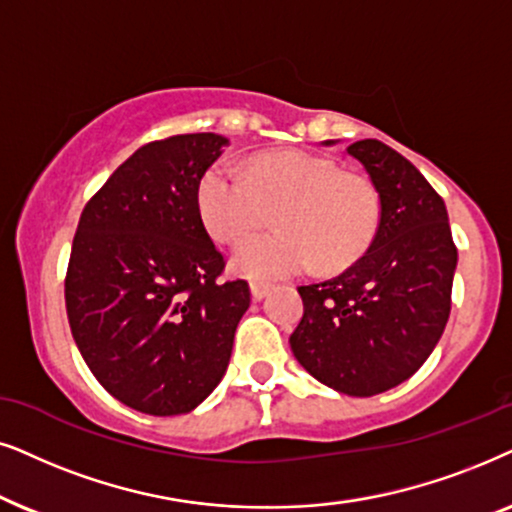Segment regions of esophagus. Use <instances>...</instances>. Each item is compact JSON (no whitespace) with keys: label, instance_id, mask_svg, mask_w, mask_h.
<instances>
[{"label":"esophagus","instance_id":"34e87169","mask_svg":"<svg viewBox=\"0 0 512 512\" xmlns=\"http://www.w3.org/2000/svg\"><path fill=\"white\" fill-rule=\"evenodd\" d=\"M269 290H271V285H267V283H260V281L250 283V292H252V299H255V302H260V299L267 297Z\"/></svg>","mask_w":512,"mask_h":512}]
</instances>
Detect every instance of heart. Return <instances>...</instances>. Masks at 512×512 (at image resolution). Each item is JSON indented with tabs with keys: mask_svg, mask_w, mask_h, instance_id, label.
Masks as SVG:
<instances>
[{
	"mask_svg": "<svg viewBox=\"0 0 512 512\" xmlns=\"http://www.w3.org/2000/svg\"><path fill=\"white\" fill-rule=\"evenodd\" d=\"M276 207L278 231L236 250L238 274L278 281L302 274L313 257L323 267L351 262L370 243L379 220V199L367 177L309 152L257 156L248 173L215 163L201 177V220L215 241L241 243L267 224Z\"/></svg>",
	"mask_w": 512,
	"mask_h": 512,
	"instance_id": "b5f03b06",
	"label": "heart"
}]
</instances>
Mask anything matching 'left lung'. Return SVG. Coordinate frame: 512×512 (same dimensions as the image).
<instances>
[{
    "mask_svg": "<svg viewBox=\"0 0 512 512\" xmlns=\"http://www.w3.org/2000/svg\"><path fill=\"white\" fill-rule=\"evenodd\" d=\"M379 194V227L360 260L302 285L292 353L320 384L370 398L410 379L442 337L452 309L456 245L428 180L384 142L346 147Z\"/></svg>",
    "mask_w": 512,
    "mask_h": 512,
    "instance_id": "obj_1",
    "label": "left lung"
}]
</instances>
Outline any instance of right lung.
<instances>
[{
    "label": "right lung",
    "instance_id": "obj_1",
    "mask_svg": "<svg viewBox=\"0 0 512 512\" xmlns=\"http://www.w3.org/2000/svg\"><path fill=\"white\" fill-rule=\"evenodd\" d=\"M229 140L182 133L142 145L88 199L72 241L65 306L107 393L152 417L194 410L227 372L248 281H220L199 185Z\"/></svg>",
    "mask_w": 512,
    "mask_h": 512
}]
</instances>
